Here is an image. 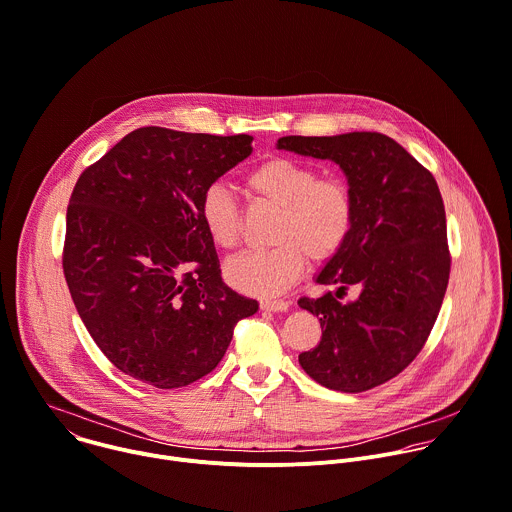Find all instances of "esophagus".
<instances>
[{"label":"esophagus","mask_w":512,"mask_h":512,"mask_svg":"<svg viewBox=\"0 0 512 512\" xmlns=\"http://www.w3.org/2000/svg\"><path fill=\"white\" fill-rule=\"evenodd\" d=\"M260 308L270 310V312H284V310H288V302L286 300H262Z\"/></svg>","instance_id":"esophagus-1"}]
</instances>
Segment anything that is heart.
Listing matches in <instances>:
<instances>
[{"label":"heart","instance_id":"1","mask_svg":"<svg viewBox=\"0 0 512 512\" xmlns=\"http://www.w3.org/2000/svg\"><path fill=\"white\" fill-rule=\"evenodd\" d=\"M244 184L256 202L276 208L270 250L246 252L226 264L228 282L240 292L276 296L290 288L306 266L334 258L348 242L356 204L352 188L338 176L288 156H272L248 170ZM208 238L222 250L242 242L244 216L222 184H210L200 200Z\"/></svg>","mask_w":512,"mask_h":512}]
</instances>
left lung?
Listing matches in <instances>:
<instances>
[{"label":"left lung","mask_w":512,"mask_h":512,"mask_svg":"<svg viewBox=\"0 0 512 512\" xmlns=\"http://www.w3.org/2000/svg\"><path fill=\"white\" fill-rule=\"evenodd\" d=\"M280 150L336 162L354 194L356 218L344 248L316 282L336 296L300 298L318 316L320 342L298 356L318 384L364 392L398 376L422 350L448 286L446 214L434 176L378 132L286 136ZM356 285L361 294L341 302Z\"/></svg>","instance_id":"1"}]
</instances>
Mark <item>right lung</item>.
Returning a JSON list of instances; mask_svg holds the SVG:
<instances>
[{
  "mask_svg": "<svg viewBox=\"0 0 512 512\" xmlns=\"http://www.w3.org/2000/svg\"><path fill=\"white\" fill-rule=\"evenodd\" d=\"M252 136L146 126L78 178L64 276L90 336L124 374L180 388L210 374L258 302L222 282L200 200Z\"/></svg>",
  "mask_w": 512,
  "mask_h": 512,
  "instance_id": "1",
  "label": "right lung"
}]
</instances>
